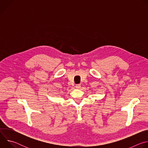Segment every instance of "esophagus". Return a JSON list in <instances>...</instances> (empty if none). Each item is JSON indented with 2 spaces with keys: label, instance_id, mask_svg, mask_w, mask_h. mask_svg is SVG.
<instances>
[{
  "label": "esophagus",
  "instance_id": "esophagus-1",
  "mask_svg": "<svg viewBox=\"0 0 148 148\" xmlns=\"http://www.w3.org/2000/svg\"><path fill=\"white\" fill-rule=\"evenodd\" d=\"M80 87H81V85H80V84H77V85L75 86V88H76L77 89H79Z\"/></svg>",
  "mask_w": 148,
  "mask_h": 148
}]
</instances>
